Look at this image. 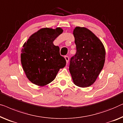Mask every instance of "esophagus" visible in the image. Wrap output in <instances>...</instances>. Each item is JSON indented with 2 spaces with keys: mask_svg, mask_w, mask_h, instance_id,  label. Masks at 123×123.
I'll list each match as a JSON object with an SVG mask.
<instances>
[{
  "mask_svg": "<svg viewBox=\"0 0 123 123\" xmlns=\"http://www.w3.org/2000/svg\"><path fill=\"white\" fill-rule=\"evenodd\" d=\"M64 58H65V60H66V62H67V63H68V62H69V56H68V55H65V56H64Z\"/></svg>",
  "mask_w": 123,
  "mask_h": 123,
  "instance_id": "34e87169",
  "label": "esophagus"
}]
</instances>
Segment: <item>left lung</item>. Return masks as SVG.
<instances>
[{
    "label": "left lung",
    "mask_w": 123,
    "mask_h": 123,
    "mask_svg": "<svg viewBox=\"0 0 123 123\" xmlns=\"http://www.w3.org/2000/svg\"><path fill=\"white\" fill-rule=\"evenodd\" d=\"M73 35L76 52L70 58L69 71L76 85L83 88L89 86L95 82L104 67V45L85 28L76 27Z\"/></svg>",
    "instance_id": "left-lung-1"
}]
</instances>
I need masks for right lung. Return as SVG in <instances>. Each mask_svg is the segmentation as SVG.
Wrapping results in <instances>:
<instances>
[{
    "label": "right lung",
    "instance_id": "right-lung-1",
    "mask_svg": "<svg viewBox=\"0 0 123 123\" xmlns=\"http://www.w3.org/2000/svg\"><path fill=\"white\" fill-rule=\"evenodd\" d=\"M62 33L60 28H43L33 34L23 45L21 54L23 70L34 84L44 86L51 82L59 69L65 66L66 60L60 55L59 47L53 44Z\"/></svg>",
    "mask_w": 123,
    "mask_h": 123
}]
</instances>
